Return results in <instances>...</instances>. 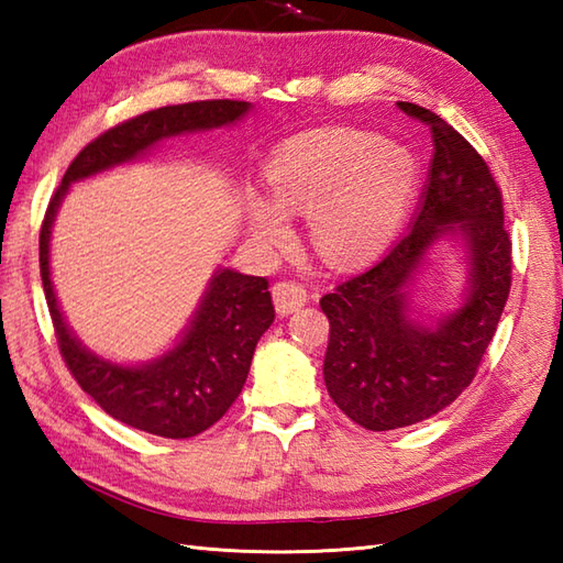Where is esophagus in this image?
<instances>
[{
	"instance_id": "34e87169",
	"label": "esophagus",
	"mask_w": 563,
	"mask_h": 563,
	"mask_svg": "<svg viewBox=\"0 0 563 563\" xmlns=\"http://www.w3.org/2000/svg\"><path fill=\"white\" fill-rule=\"evenodd\" d=\"M273 302H275V312L280 317H288L297 309H302L307 302V290L300 283L292 280H283L273 285Z\"/></svg>"
}]
</instances>
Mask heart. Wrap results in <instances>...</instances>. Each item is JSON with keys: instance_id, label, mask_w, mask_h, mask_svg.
<instances>
[{"instance_id": "obj_1", "label": "heart", "mask_w": 563, "mask_h": 563, "mask_svg": "<svg viewBox=\"0 0 563 563\" xmlns=\"http://www.w3.org/2000/svg\"><path fill=\"white\" fill-rule=\"evenodd\" d=\"M421 166L411 147L363 130L288 140L266 166L271 196L249 194V234L261 246L290 236V214H309V239L333 266L379 256L399 234Z\"/></svg>"}]
</instances>
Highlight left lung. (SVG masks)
I'll list each match as a JSON object with an SVG mask.
<instances>
[{
	"mask_svg": "<svg viewBox=\"0 0 563 563\" xmlns=\"http://www.w3.org/2000/svg\"><path fill=\"white\" fill-rule=\"evenodd\" d=\"M399 109L430 125L433 159L421 206L397 244L321 297L331 333L324 382L339 409L367 430L435 416L470 387L510 292V239L500 190L470 142L433 111ZM440 243L465 266L459 302L438 318L415 305L420 275Z\"/></svg>",
	"mask_w": 563,
	"mask_h": 563,
	"instance_id": "obj_1",
	"label": "left lung"
}]
</instances>
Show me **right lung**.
Returning <instances> with one entry per match:
<instances>
[{
    "label": "right lung",
    "instance_id": "obj_1",
    "mask_svg": "<svg viewBox=\"0 0 563 563\" xmlns=\"http://www.w3.org/2000/svg\"><path fill=\"white\" fill-rule=\"evenodd\" d=\"M254 106L249 101L227 99L164 106L109 130L69 164L45 212L41 278L69 373L115 421L152 435L194 438L218 423L236 401L256 343L275 319L268 280L220 266L208 280L186 329L169 349L145 363H118L87 349L67 324L51 271L53 224L75 184L145 159L166 140L232 128Z\"/></svg>",
    "mask_w": 563,
    "mask_h": 563
}]
</instances>
